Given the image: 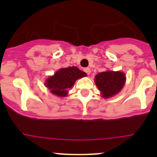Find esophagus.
Segmentation results:
<instances>
[{
    "mask_svg": "<svg viewBox=\"0 0 157 157\" xmlns=\"http://www.w3.org/2000/svg\"><path fill=\"white\" fill-rule=\"evenodd\" d=\"M83 71H84L85 72H86V74H88V75H89V74H90V72H91V71H90V69L89 68V67H86V68H84V69H83Z\"/></svg>",
    "mask_w": 157,
    "mask_h": 157,
    "instance_id": "1",
    "label": "esophagus"
}]
</instances>
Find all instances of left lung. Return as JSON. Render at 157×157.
I'll use <instances>...</instances> for the list:
<instances>
[{
    "mask_svg": "<svg viewBox=\"0 0 157 157\" xmlns=\"http://www.w3.org/2000/svg\"><path fill=\"white\" fill-rule=\"evenodd\" d=\"M125 80V75L121 71H105L99 73L95 77L96 86L104 98H110L119 93L124 86Z\"/></svg>",
    "mask_w": 157,
    "mask_h": 157,
    "instance_id": "8db88e82",
    "label": "left lung"
}]
</instances>
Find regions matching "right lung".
I'll use <instances>...</instances> for the list:
<instances>
[{
	"label": "right lung",
	"mask_w": 157,
	"mask_h": 157,
	"mask_svg": "<svg viewBox=\"0 0 157 157\" xmlns=\"http://www.w3.org/2000/svg\"><path fill=\"white\" fill-rule=\"evenodd\" d=\"M86 76V74L77 67L61 68L53 76L48 77L45 82V86L50 90L52 94L64 97L67 95V90L74 86L76 80Z\"/></svg>",
	"instance_id": "right-lung-1"
}]
</instances>
